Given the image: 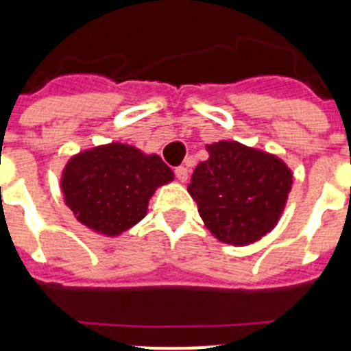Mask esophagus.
Wrapping results in <instances>:
<instances>
[{
    "instance_id": "1",
    "label": "esophagus",
    "mask_w": 351,
    "mask_h": 351,
    "mask_svg": "<svg viewBox=\"0 0 351 351\" xmlns=\"http://www.w3.org/2000/svg\"><path fill=\"white\" fill-rule=\"evenodd\" d=\"M176 178L181 182L188 181V169H186V167H178V169H176Z\"/></svg>"
}]
</instances>
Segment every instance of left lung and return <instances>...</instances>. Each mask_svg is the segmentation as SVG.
I'll return each instance as SVG.
<instances>
[{"label":"left lung","instance_id":"obj_1","mask_svg":"<svg viewBox=\"0 0 351 351\" xmlns=\"http://www.w3.org/2000/svg\"><path fill=\"white\" fill-rule=\"evenodd\" d=\"M188 193L214 237L250 246L272 232L287 207L293 172L276 154L237 141L207 144Z\"/></svg>","mask_w":351,"mask_h":351}]
</instances>
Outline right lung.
Wrapping results in <instances>:
<instances>
[{
    "label": "right lung",
    "instance_id": "right-lung-1",
    "mask_svg": "<svg viewBox=\"0 0 351 351\" xmlns=\"http://www.w3.org/2000/svg\"><path fill=\"white\" fill-rule=\"evenodd\" d=\"M173 181L158 154L110 142L73 154L61 172V191L80 225L119 237L145 218L154 191Z\"/></svg>",
    "mask_w": 351,
    "mask_h": 351
}]
</instances>
